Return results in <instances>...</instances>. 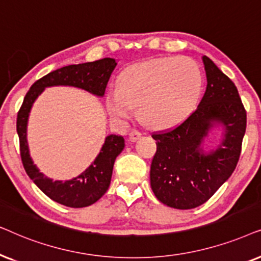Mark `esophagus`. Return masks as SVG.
Segmentation results:
<instances>
[{"mask_svg":"<svg viewBox=\"0 0 261 261\" xmlns=\"http://www.w3.org/2000/svg\"><path fill=\"white\" fill-rule=\"evenodd\" d=\"M141 137H142V134L138 133V131H136V130L131 131V133L128 134V138H130L131 142H136V141L140 140Z\"/></svg>","mask_w":261,"mask_h":261,"instance_id":"34e87169","label":"esophagus"}]
</instances>
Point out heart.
<instances>
[{"label": "heart", "instance_id": "b5f03b06", "mask_svg": "<svg viewBox=\"0 0 261 261\" xmlns=\"http://www.w3.org/2000/svg\"><path fill=\"white\" fill-rule=\"evenodd\" d=\"M203 75L196 62L185 57H161L128 68L119 88L111 87L106 107L111 116L125 120L135 116L154 130L184 123L199 101Z\"/></svg>", "mask_w": 261, "mask_h": 261}]
</instances>
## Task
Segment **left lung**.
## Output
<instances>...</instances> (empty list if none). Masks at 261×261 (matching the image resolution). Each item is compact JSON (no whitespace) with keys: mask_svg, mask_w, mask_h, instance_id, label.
<instances>
[{"mask_svg":"<svg viewBox=\"0 0 261 261\" xmlns=\"http://www.w3.org/2000/svg\"><path fill=\"white\" fill-rule=\"evenodd\" d=\"M206 89L197 110L174 130L152 135L158 150L150 186L169 207L193 209L209 200L232 174L246 133V111L234 82L206 56ZM210 133L220 140L205 144Z\"/></svg>","mask_w":261,"mask_h":261,"instance_id":"obj_1","label":"left lung"}]
</instances>
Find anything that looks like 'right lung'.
Listing matches in <instances>:
<instances>
[{"label": "right lung", "mask_w": 261, "mask_h": 261, "mask_svg": "<svg viewBox=\"0 0 261 261\" xmlns=\"http://www.w3.org/2000/svg\"><path fill=\"white\" fill-rule=\"evenodd\" d=\"M118 62L114 58H102L88 63L67 65L48 72L36 81L23 99L17 113L16 131L20 140V154L27 175L52 200L69 207H86L98 201L109 190L112 178L116 158L123 151L125 140L123 136L109 135L105 138L99 154L81 174L69 180H54L40 172L31 158L27 126L31 110L45 88L56 86H68L83 89L90 94L102 98L107 82Z\"/></svg>", "instance_id": "right-lung-1"}]
</instances>
